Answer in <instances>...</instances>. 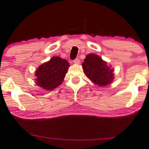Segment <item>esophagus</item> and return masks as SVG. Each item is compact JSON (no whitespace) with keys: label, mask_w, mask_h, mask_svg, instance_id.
Instances as JSON below:
<instances>
[{"label":"esophagus","mask_w":149,"mask_h":149,"mask_svg":"<svg viewBox=\"0 0 149 149\" xmlns=\"http://www.w3.org/2000/svg\"><path fill=\"white\" fill-rule=\"evenodd\" d=\"M73 62H74V63L75 64H80V63H81V62H80L79 58H75Z\"/></svg>","instance_id":"34e87169"}]
</instances>
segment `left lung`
I'll list each match as a JSON object with an SVG mask.
<instances>
[{"instance_id":"1","label":"left lung","mask_w":149,"mask_h":149,"mask_svg":"<svg viewBox=\"0 0 149 149\" xmlns=\"http://www.w3.org/2000/svg\"><path fill=\"white\" fill-rule=\"evenodd\" d=\"M82 66L86 76L95 85L105 86L114 79V69L96 54H88L84 59Z\"/></svg>"}]
</instances>
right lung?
Returning a JSON list of instances; mask_svg holds the SVG:
<instances>
[{"instance_id":"obj_1","label":"right lung","mask_w":149,"mask_h":149,"mask_svg":"<svg viewBox=\"0 0 149 149\" xmlns=\"http://www.w3.org/2000/svg\"><path fill=\"white\" fill-rule=\"evenodd\" d=\"M70 64L66 59L53 56L49 61L40 65L34 73L38 86L52 91L63 83Z\"/></svg>"}]
</instances>
